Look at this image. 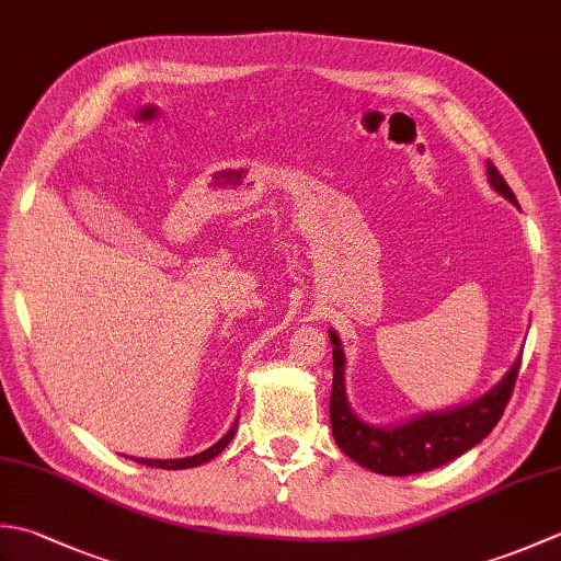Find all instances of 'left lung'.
<instances>
[{"label": "left lung", "instance_id": "left-lung-1", "mask_svg": "<svg viewBox=\"0 0 561 561\" xmlns=\"http://www.w3.org/2000/svg\"><path fill=\"white\" fill-rule=\"evenodd\" d=\"M486 181L499 195L518 207L516 195L511 193L502 173L490 161H486ZM328 335L332 342V366H335L330 396L332 436H335V444L344 456L359 462L362 468L388 474V478H408V474L440 468V465L460 458L462 453H468L482 438L490 436L506 410L520 366V356H516V362L508 366L502 380L478 400L456 404L448 410L416 414L400 424L376 426L364 422L350 408L347 383H344L347 356H344L337 332L328 330Z\"/></svg>", "mask_w": 561, "mask_h": 561}]
</instances>
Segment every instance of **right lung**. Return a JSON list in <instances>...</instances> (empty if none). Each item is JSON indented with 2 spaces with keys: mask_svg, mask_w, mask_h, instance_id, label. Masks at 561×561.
I'll return each mask as SVG.
<instances>
[{
  "mask_svg": "<svg viewBox=\"0 0 561 561\" xmlns=\"http://www.w3.org/2000/svg\"><path fill=\"white\" fill-rule=\"evenodd\" d=\"M236 428H238V420L233 422V426L226 432L217 444L209 446L207 450L197 453V456H187V458H175V460H153V458H133L139 465H147V468H161V470H187V468H197L202 462H209L211 458H217L219 453L231 444L233 436H236Z\"/></svg>",
  "mask_w": 561,
  "mask_h": 561,
  "instance_id": "1",
  "label": "right lung"
}]
</instances>
